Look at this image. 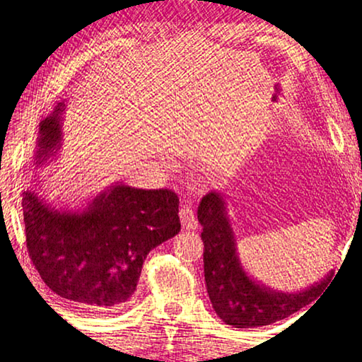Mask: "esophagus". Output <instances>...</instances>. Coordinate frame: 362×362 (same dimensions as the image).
Instances as JSON below:
<instances>
[{
    "mask_svg": "<svg viewBox=\"0 0 362 362\" xmlns=\"http://www.w3.org/2000/svg\"><path fill=\"white\" fill-rule=\"evenodd\" d=\"M179 214H180V221H182L183 228H187V230H196L197 228V218H196V214H194L193 209H191L189 205H187V204L183 205L180 211H179Z\"/></svg>",
    "mask_w": 362,
    "mask_h": 362,
    "instance_id": "34e87169",
    "label": "esophagus"
}]
</instances>
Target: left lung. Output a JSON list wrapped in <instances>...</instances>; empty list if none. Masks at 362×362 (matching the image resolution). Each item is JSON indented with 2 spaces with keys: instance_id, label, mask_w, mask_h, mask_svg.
I'll use <instances>...</instances> for the list:
<instances>
[{
  "instance_id": "8db88e82",
  "label": "left lung",
  "mask_w": 362,
  "mask_h": 362,
  "mask_svg": "<svg viewBox=\"0 0 362 362\" xmlns=\"http://www.w3.org/2000/svg\"><path fill=\"white\" fill-rule=\"evenodd\" d=\"M197 219L204 227V274L206 292L218 316L235 328L271 325L314 302L325 289V279L297 292H283L257 281L244 271L230 224L226 199L218 191L202 197Z\"/></svg>"
}]
</instances>
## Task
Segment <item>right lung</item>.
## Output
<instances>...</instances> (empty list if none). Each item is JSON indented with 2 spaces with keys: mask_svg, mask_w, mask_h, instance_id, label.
I'll return each mask as SVG.
<instances>
[{
  "mask_svg": "<svg viewBox=\"0 0 362 362\" xmlns=\"http://www.w3.org/2000/svg\"><path fill=\"white\" fill-rule=\"evenodd\" d=\"M65 101L38 124L34 165L62 148ZM29 257L57 296L82 308L115 313L136 291L148 253L180 232L171 189L107 187L81 210L56 209L35 189L21 199Z\"/></svg>",
  "mask_w": 362,
  "mask_h": 362,
  "instance_id": "right-lung-1",
  "label": "right lung"
}]
</instances>
